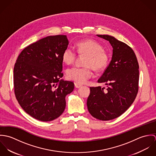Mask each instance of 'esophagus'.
<instances>
[{
	"mask_svg": "<svg viewBox=\"0 0 156 156\" xmlns=\"http://www.w3.org/2000/svg\"><path fill=\"white\" fill-rule=\"evenodd\" d=\"M74 86H75V87L76 88H80L82 86V85H81V84H80V83H74Z\"/></svg>",
	"mask_w": 156,
	"mask_h": 156,
	"instance_id": "obj_1",
	"label": "esophagus"
}]
</instances>
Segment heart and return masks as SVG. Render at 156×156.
<instances>
[{
    "instance_id": "heart-1",
    "label": "heart",
    "mask_w": 156,
    "mask_h": 156,
    "mask_svg": "<svg viewBox=\"0 0 156 156\" xmlns=\"http://www.w3.org/2000/svg\"><path fill=\"white\" fill-rule=\"evenodd\" d=\"M77 52L80 55H87L84 62V67H73L67 70V78L77 83L86 82L92 76L91 67L97 71L104 69L108 64L109 57L103 47L92 40H85L76 43ZM63 61L67 64L74 62L76 58L74 50L67 47L62 55Z\"/></svg>"
}]
</instances>
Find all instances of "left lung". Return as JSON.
Returning <instances> with one entry per match:
<instances>
[{"mask_svg":"<svg viewBox=\"0 0 156 156\" xmlns=\"http://www.w3.org/2000/svg\"><path fill=\"white\" fill-rule=\"evenodd\" d=\"M109 41L113 48L111 62L98 80L107 88L90 87L87 107L94 118L109 121L126 111L138 92L139 64L132 48L108 35H97Z\"/></svg>","mask_w":156,"mask_h":156,"instance_id":"left-lung-1","label":"left lung"}]
</instances>
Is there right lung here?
Returning a JSON list of instances; mask_svg holds the SVG:
<instances>
[{"instance_id": "add662e5", "label": "right lung", "mask_w": 156, "mask_h": 156, "mask_svg": "<svg viewBox=\"0 0 156 156\" xmlns=\"http://www.w3.org/2000/svg\"><path fill=\"white\" fill-rule=\"evenodd\" d=\"M69 41L66 35L48 36L24 48L14 68L16 97L23 109L34 118L50 121L64 112L66 97L73 82L63 76L62 53Z\"/></svg>"}]
</instances>
